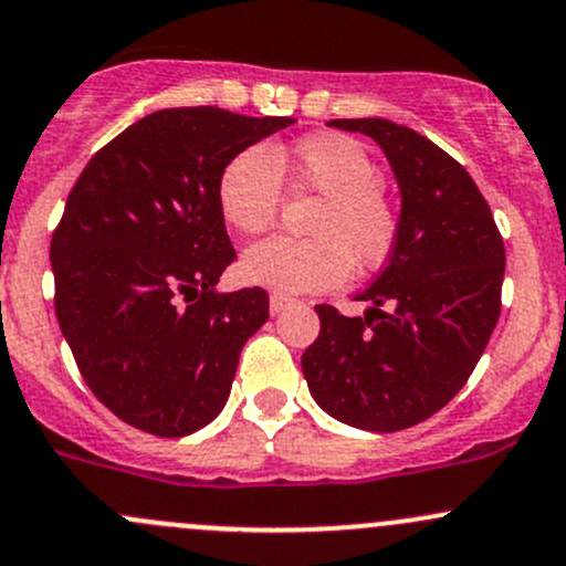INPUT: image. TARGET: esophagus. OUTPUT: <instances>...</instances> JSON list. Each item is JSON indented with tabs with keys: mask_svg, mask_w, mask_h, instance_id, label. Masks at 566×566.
I'll list each match as a JSON object with an SVG mask.
<instances>
[{
	"mask_svg": "<svg viewBox=\"0 0 566 566\" xmlns=\"http://www.w3.org/2000/svg\"><path fill=\"white\" fill-rule=\"evenodd\" d=\"M287 306H290V298H284V295H276V293H273L271 301H268V308H271L273 317H276V314H282Z\"/></svg>",
	"mask_w": 566,
	"mask_h": 566,
	"instance_id": "34e87169",
	"label": "esophagus"
}]
</instances>
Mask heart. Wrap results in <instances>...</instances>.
Listing matches in <instances>:
<instances>
[{"label":"heart","instance_id":"heart-1","mask_svg":"<svg viewBox=\"0 0 566 566\" xmlns=\"http://www.w3.org/2000/svg\"><path fill=\"white\" fill-rule=\"evenodd\" d=\"M319 195L308 233L314 238H271L247 249L241 271L247 282L282 295L333 290L353 263L377 268L390 258L398 217L385 200V176L371 154L347 135H308L290 148L252 146L238 151L217 184L219 211L238 233H263L282 200V178Z\"/></svg>","mask_w":566,"mask_h":566}]
</instances>
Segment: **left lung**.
I'll return each instance as SVG.
<instances>
[{
    "instance_id": "8db88e82",
    "label": "left lung",
    "mask_w": 566,
    "mask_h": 566,
    "mask_svg": "<svg viewBox=\"0 0 566 566\" xmlns=\"http://www.w3.org/2000/svg\"><path fill=\"white\" fill-rule=\"evenodd\" d=\"M371 138L401 192L388 265L358 295L363 317L319 303L301 366L342 423L392 433L423 423L467 385L502 312L504 243L472 176L437 143L388 118H333Z\"/></svg>"
}]
</instances>
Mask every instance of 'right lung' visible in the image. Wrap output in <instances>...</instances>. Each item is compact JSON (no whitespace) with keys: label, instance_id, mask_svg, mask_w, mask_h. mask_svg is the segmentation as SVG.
<instances>
[{"label":"right lung","instance_id":"1","mask_svg":"<svg viewBox=\"0 0 566 566\" xmlns=\"http://www.w3.org/2000/svg\"><path fill=\"white\" fill-rule=\"evenodd\" d=\"M290 124L211 105L154 111L75 181L51 238L59 328L88 388L124 423L189 437L228 403L268 293H217L235 260L217 184L238 151Z\"/></svg>","mask_w":566,"mask_h":566}]
</instances>
